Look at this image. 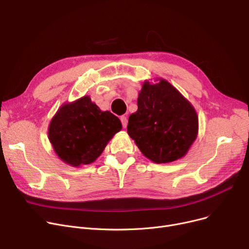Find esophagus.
Wrapping results in <instances>:
<instances>
[{
    "mask_svg": "<svg viewBox=\"0 0 249 249\" xmlns=\"http://www.w3.org/2000/svg\"><path fill=\"white\" fill-rule=\"evenodd\" d=\"M120 119H121V122H122L123 127H124V128H126V127H127V124H128V119H127V117L123 115V116H121Z\"/></svg>",
    "mask_w": 249,
    "mask_h": 249,
    "instance_id": "34e87169",
    "label": "esophagus"
}]
</instances>
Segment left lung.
Wrapping results in <instances>:
<instances>
[{"instance_id":"left-lung-1","label":"left lung","mask_w":249,"mask_h":249,"mask_svg":"<svg viewBox=\"0 0 249 249\" xmlns=\"http://www.w3.org/2000/svg\"><path fill=\"white\" fill-rule=\"evenodd\" d=\"M145 81L129 116L127 132L142 154L155 163H168L188 153L197 138L199 119L193 105L163 78Z\"/></svg>"}]
</instances>
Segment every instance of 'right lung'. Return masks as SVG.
<instances>
[{"label": "right lung", "instance_id": "add662e5", "mask_svg": "<svg viewBox=\"0 0 249 249\" xmlns=\"http://www.w3.org/2000/svg\"><path fill=\"white\" fill-rule=\"evenodd\" d=\"M121 129L119 118L84 96L61 105L50 121L48 139L63 162L78 167L94 162Z\"/></svg>", "mask_w": 249, "mask_h": 249}]
</instances>
